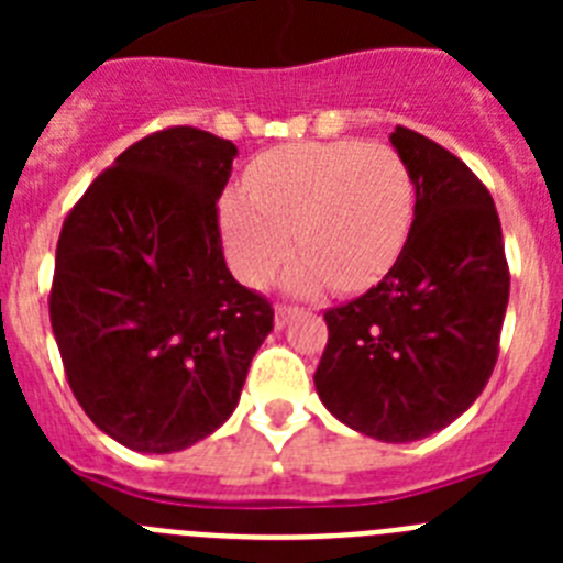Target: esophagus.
<instances>
[{"instance_id":"34e87169","label":"esophagus","mask_w":563,"mask_h":563,"mask_svg":"<svg viewBox=\"0 0 563 563\" xmlns=\"http://www.w3.org/2000/svg\"><path fill=\"white\" fill-rule=\"evenodd\" d=\"M296 307H287V305H278L276 312H273V321H276V330H285L290 324L292 318H296Z\"/></svg>"}]
</instances>
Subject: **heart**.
I'll list each match as a JSON object with an SVG mask.
<instances>
[{"label":"heart","instance_id":"heart-1","mask_svg":"<svg viewBox=\"0 0 563 563\" xmlns=\"http://www.w3.org/2000/svg\"><path fill=\"white\" fill-rule=\"evenodd\" d=\"M415 222V180L386 143L307 141L251 163L245 191L220 202L228 262L247 285H265L296 239L301 256L287 290H361L395 265Z\"/></svg>","mask_w":563,"mask_h":563}]
</instances>
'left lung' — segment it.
Listing matches in <instances>:
<instances>
[{"label": "left lung", "mask_w": 563, "mask_h": 563, "mask_svg": "<svg viewBox=\"0 0 563 563\" xmlns=\"http://www.w3.org/2000/svg\"><path fill=\"white\" fill-rule=\"evenodd\" d=\"M389 141L415 180V222L380 285L324 316L316 391L343 426L415 442L451 426L485 389L510 273L499 213L474 172L406 126Z\"/></svg>", "instance_id": "1"}]
</instances>
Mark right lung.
<instances>
[{
  "label": "right lung",
  "instance_id": "right-lung-1",
  "mask_svg": "<svg viewBox=\"0 0 563 563\" xmlns=\"http://www.w3.org/2000/svg\"><path fill=\"white\" fill-rule=\"evenodd\" d=\"M236 146L194 126L154 132L64 220L49 324L69 389L103 434L172 454L236 409L273 307L231 276L217 200Z\"/></svg>",
  "mask_w": 563,
  "mask_h": 563
}]
</instances>
